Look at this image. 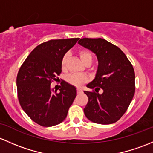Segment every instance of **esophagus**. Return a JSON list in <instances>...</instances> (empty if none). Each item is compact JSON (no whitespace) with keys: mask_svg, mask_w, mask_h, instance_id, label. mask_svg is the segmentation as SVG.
I'll list each match as a JSON object with an SVG mask.
<instances>
[{"mask_svg":"<svg viewBox=\"0 0 153 153\" xmlns=\"http://www.w3.org/2000/svg\"><path fill=\"white\" fill-rule=\"evenodd\" d=\"M76 91H77V94H80V93H82V91L81 88H77Z\"/></svg>","mask_w":153,"mask_h":153,"instance_id":"34e87169","label":"esophagus"}]
</instances>
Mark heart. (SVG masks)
Wrapping results in <instances>:
<instances>
[{
	"label": "heart",
	"instance_id": "1",
	"mask_svg": "<svg viewBox=\"0 0 153 153\" xmlns=\"http://www.w3.org/2000/svg\"><path fill=\"white\" fill-rule=\"evenodd\" d=\"M81 60L82 61L83 63L85 64L86 62H91L93 61V54L89 50H82L79 53ZM70 58V54L69 53H66L63 55L61 60V66L62 68H65L66 64ZM66 80L69 84L72 85L74 86L79 87L88 81V77L84 74H71L68 75L66 77Z\"/></svg>",
	"mask_w": 153,
	"mask_h": 153
}]
</instances>
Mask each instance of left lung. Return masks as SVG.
Returning a JSON list of instances; mask_svg holds the SVG:
<instances>
[{
    "mask_svg": "<svg viewBox=\"0 0 153 153\" xmlns=\"http://www.w3.org/2000/svg\"><path fill=\"white\" fill-rule=\"evenodd\" d=\"M78 43L96 53L99 62L95 79L87 85L93 91H84L88 97L85 115L94 123H114L127 111L134 96L133 65L119 47L105 39L83 38Z\"/></svg>",
    "mask_w": 153,
    "mask_h": 153,
    "instance_id": "8db88e82",
    "label": "left lung"
}]
</instances>
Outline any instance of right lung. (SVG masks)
<instances>
[{
	"label": "right lung",
	"instance_id": "obj_1",
	"mask_svg": "<svg viewBox=\"0 0 153 153\" xmlns=\"http://www.w3.org/2000/svg\"><path fill=\"white\" fill-rule=\"evenodd\" d=\"M78 40H51L40 44L19 70L17 91L20 106L31 120L42 127L63 122L76 97L74 86L64 81L59 92L56 93L51 88V83L56 81V76L62 72L63 55Z\"/></svg>",
	"mask_w": 153,
	"mask_h": 153
}]
</instances>
